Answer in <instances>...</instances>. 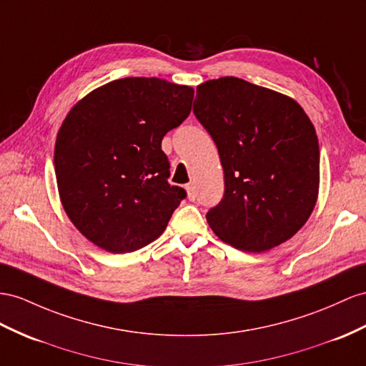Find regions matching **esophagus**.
Returning <instances> with one entry per match:
<instances>
[{"label":"esophagus","instance_id":"1","mask_svg":"<svg viewBox=\"0 0 366 366\" xmlns=\"http://www.w3.org/2000/svg\"><path fill=\"white\" fill-rule=\"evenodd\" d=\"M185 190H187V198L190 201L196 199V190H194V185L193 184H187L185 185Z\"/></svg>","mask_w":366,"mask_h":366}]
</instances>
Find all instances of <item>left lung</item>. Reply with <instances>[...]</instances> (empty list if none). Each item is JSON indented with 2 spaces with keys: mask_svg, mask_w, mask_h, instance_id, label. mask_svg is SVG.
<instances>
[{
  "mask_svg": "<svg viewBox=\"0 0 366 366\" xmlns=\"http://www.w3.org/2000/svg\"><path fill=\"white\" fill-rule=\"evenodd\" d=\"M194 103L224 170V198L205 217L214 235L244 252L283 244L318 198L320 149L311 119L292 97L237 77L201 83Z\"/></svg>",
  "mask_w": 366,
  "mask_h": 366,
  "instance_id": "obj_1",
  "label": "left lung"
}]
</instances>
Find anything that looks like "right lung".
<instances>
[{
    "label": "right lung",
    "instance_id": "1",
    "mask_svg": "<svg viewBox=\"0 0 366 366\" xmlns=\"http://www.w3.org/2000/svg\"><path fill=\"white\" fill-rule=\"evenodd\" d=\"M194 89L156 77H127L71 108L54 152L60 201L83 237L111 254L162 235L181 187L168 184L161 144L189 117Z\"/></svg>",
    "mask_w": 366,
    "mask_h": 366
}]
</instances>
